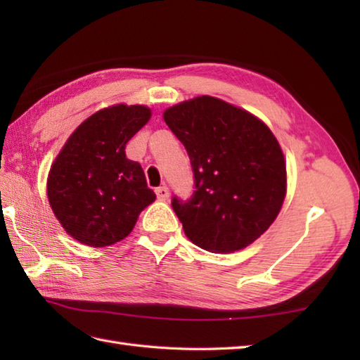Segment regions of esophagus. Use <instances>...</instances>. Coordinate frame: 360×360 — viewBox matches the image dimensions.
<instances>
[{
  "mask_svg": "<svg viewBox=\"0 0 360 360\" xmlns=\"http://www.w3.org/2000/svg\"><path fill=\"white\" fill-rule=\"evenodd\" d=\"M155 192H156V196H158L159 201H167L168 196H170V190H168L167 186L158 187V188L155 190Z\"/></svg>",
  "mask_w": 360,
  "mask_h": 360,
  "instance_id": "obj_1",
  "label": "esophagus"
}]
</instances>
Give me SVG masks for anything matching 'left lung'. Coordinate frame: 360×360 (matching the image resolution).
Returning a JSON list of instances; mask_svg holds the SVG:
<instances>
[{
	"instance_id": "obj_1",
	"label": "left lung",
	"mask_w": 360,
	"mask_h": 360,
	"mask_svg": "<svg viewBox=\"0 0 360 360\" xmlns=\"http://www.w3.org/2000/svg\"><path fill=\"white\" fill-rule=\"evenodd\" d=\"M164 120L192 165V196L172 198L187 238L215 254L249 246L274 223L286 195L285 158L271 129L210 96L172 106Z\"/></svg>"
}]
</instances>
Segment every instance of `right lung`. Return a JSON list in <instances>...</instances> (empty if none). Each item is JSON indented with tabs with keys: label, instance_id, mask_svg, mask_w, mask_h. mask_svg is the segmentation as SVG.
<instances>
[{
	"label": "right lung",
	"instance_id": "add662e5",
	"mask_svg": "<svg viewBox=\"0 0 360 360\" xmlns=\"http://www.w3.org/2000/svg\"><path fill=\"white\" fill-rule=\"evenodd\" d=\"M142 105L97 111L75 129L52 164L49 204L72 238L93 248L124 240L137 215L156 200L139 162L125 155L128 141L147 124Z\"/></svg>",
	"mask_w": 360,
	"mask_h": 360
}]
</instances>
